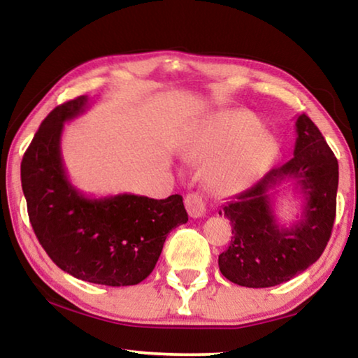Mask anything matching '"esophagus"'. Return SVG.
Instances as JSON below:
<instances>
[{
  "mask_svg": "<svg viewBox=\"0 0 358 358\" xmlns=\"http://www.w3.org/2000/svg\"><path fill=\"white\" fill-rule=\"evenodd\" d=\"M187 213H189L191 217H202L207 213V202L203 201V197L197 192H191L187 194L185 199Z\"/></svg>",
  "mask_w": 358,
  "mask_h": 358,
  "instance_id": "obj_1",
  "label": "esophagus"
}]
</instances>
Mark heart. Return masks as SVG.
<instances>
[{"label": "heart", "instance_id": "1", "mask_svg": "<svg viewBox=\"0 0 358 358\" xmlns=\"http://www.w3.org/2000/svg\"><path fill=\"white\" fill-rule=\"evenodd\" d=\"M203 150L227 147V153L210 166L207 180L217 192L240 191L251 186L266 172L278 153V142L256 115L246 110H227L216 115L207 128Z\"/></svg>", "mask_w": 358, "mask_h": 358}]
</instances>
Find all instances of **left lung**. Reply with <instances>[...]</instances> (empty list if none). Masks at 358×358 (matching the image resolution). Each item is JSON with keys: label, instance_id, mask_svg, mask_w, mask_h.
<instances>
[{"label": "left lung", "instance_id": "obj_1", "mask_svg": "<svg viewBox=\"0 0 358 358\" xmlns=\"http://www.w3.org/2000/svg\"><path fill=\"white\" fill-rule=\"evenodd\" d=\"M294 157L222 205L234 237L220 254L221 273L238 286L271 287L313 265L330 240L336 215L338 161L317 126L295 121ZM294 180L303 197L301 220L286 228L274 213L275 187Z\"/></svg>", "mask_w": 358, "mask_h": 358}]
</instances>
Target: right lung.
I'll list each match as a JSON object with an SVG mask.
<instances>
[{"label":"right lung","instance_id":"1","mask_svg":"<svg viewBox=\"0 0 358 358\" xmlns=\"http://www.w3.org/2000/svg\"><path fill=\"white\" fill-rule=\"evenodd\" d=\"M92 106L78 96L42 121L20 175L39 243L59 268L102 286H134L153 271L172 229L187 222L178 194L155 201L136 194L88 197L71 183L62 156L66 121Z\"/></svg>","mask_w":358,"mask_h":358}]
</instances>
